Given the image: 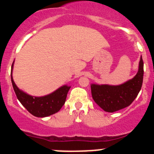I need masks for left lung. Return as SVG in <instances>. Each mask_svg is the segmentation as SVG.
<instances>
[{
  "label": "left lung",
  "mask_w": 154,
  "mask_h": 154,
  "mask_svg": "<svg viewBox=\"0 0 154 154\" xmlns=\"http://www.w3.org/2000/svg\"><path fill=\"white\" fill-rule=\"evenodd\" d=\"M143 62H139L138 72L133 79L118 85H91L92 99L104 111L113 112L129 106L137 98L142 87Z\"/></svg>",
  "instance_id": "1"
}]
</instances>
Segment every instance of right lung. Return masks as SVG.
I'll use <instances>...</instances> for the list:
<instances>
[{
  "label": "right lung",
  "mask_w": 154,
  "mask_h": 154,
  "mask_svg": "<svg viewBox=\"0 0 154 154\" xmlns=\"http://www.w3.org/2000/svg\"><path fill=\"white\" fill-rule=\"evenodd\" d=\"M14 62L11 65V73L12 85L17 99L23 105V106L30 113L37 117H46L58 112L65 104L68 92L71 86L64 85L51 93L44 96H32L28 95L19 89L14 82L12 76Z\"/></svg>",
  "instance_id": "right-lung-1"
}]
</instances>
